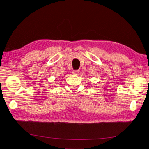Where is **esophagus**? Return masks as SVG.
<instances>
[{
	"mask_svg": "<svg viewBox=\"0 0 149 149\" xmlns=\"http://www.w3.org/2000/svg\"><path fill=\"white\" fill-rule=\"evenodd\" d=\"M79 72H80V71H79V70H74L73 72H72V73H73L75 75H77L79 73Z\"/></svg>",
	"mask_w": 149,
	"mask_h": 149,
	"instance_id": "esophagus-1",
	"label": "esophagus"
}]
</instances>
